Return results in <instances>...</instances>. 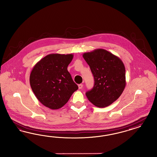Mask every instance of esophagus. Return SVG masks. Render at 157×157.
I'll return each mask as SVG.
<instances>
[{
    "mask_svg": "<svg viewBox=\"0 0 157 157\" xmlns=\"http://www.w3.org/2000/svg\"><path fill=\"white\" fill-rule=\"evenodd\" d=\"M83 85L82 84H79V85H78V88H79V89H82V88H83Z\"/></svg>",
    "mask_w": 157,
    "mask_h": 157,
    "instance_id": "esophagus-1",
    "label": "esophagus"
}]
</instances>
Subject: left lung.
Listing matches in <instances>:
<instances>
[{"mask_svg": "<svg viewBox=\"0 0 157 157\" xmlns=\"http://www.w3.org/2000/svg\"><path fill=\"white\" fill-rule=\"evenodd\" d=\"M83 57L90 66L94 85L86 95L98 108H105L121 95L126 85L125 69L122 60L104 49L84 53Z\"/></svg>", "mask_w": 157, "mask_h": 157, "instance_id": "obj_1", "label": "left lung"}]
</instances>
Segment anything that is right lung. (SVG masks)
I'll list each match as a JSON object with an SVG mask.
<instances>
[{
  "label": "right lung",
  "mask_w": 157,
  "mask_h": 157,
  "mask_svg": "<svg viewBox=\"0 0 157 157\" xmlns=\"http://www.w3.org/2000/svg\"><path fill=\"white\" fill-rule=\"evenodd\" d=\"M73 57L72 54L52 53L33 67L30 84L36 98L45 106L51 109L61 108L78 90L67 70Z\"/></svg>",
  "instance_id": "add662e5"
}]
</instances>
